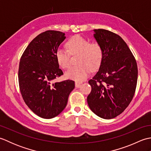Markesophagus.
Returning <instances> with one entry per match:
<instances>
[{
    "instance_id": "34e87169",
    "label": "esophagus",
    "mask_w": 151,
    "mask_h": 151,
    "mask_svg": "<svg viewBox=\"0 0 151 151\" xmlns=\"http://www.w3.org/2000/svg\"><path fill=\"white\" fill-rule=\"evenodd\" d=\"M82 84V82H75V86L76 88H80V86Z\"/></svg>"
}]
</instances>
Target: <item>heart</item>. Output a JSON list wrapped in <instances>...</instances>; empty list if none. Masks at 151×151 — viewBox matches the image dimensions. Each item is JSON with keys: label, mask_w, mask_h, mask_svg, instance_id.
<instances>
[{"label": "heart", "mask_w": 151, "mask_h": 151, "mask_svg": "<svg viewBox=\"0 0 151 151\" xmlns=\"http://www.w3.org/2000/svg\"><path fill=\"white\" fill-rule=\"evenodd\" d=\"M67 50L58 49L56 52V59L62 69H67L70 64V56L78 54L76 63L65 72L67 78L75 81H82L88 77L91 69L94 70L101 65L103 58V50L97 41L89 42L86 38L76 35L66 43Z\"/></svg>", "instance_id": "1"}]
</instances>
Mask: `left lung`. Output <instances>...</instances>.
Masks as SVG:
<instances>
[{
	"label": "left lung",
	"mask_w": 151,
	"mask_h": 151,
	"mask_svg": "<svg viewBox=\"0 0 151 151\" xmlns=\"http://www.w3.org/2000/svg\"><path fill=\"white\" fill-rule=\"evenodd\" d=\"M94 37L103 50L96 75L88 81L89 108L97 116L110 119L120 115L132 101L137 81L135 58L124 41L112 32L94 30Z\"/></svg>",
	"instance_id": "obj_1"
}]
</instances>
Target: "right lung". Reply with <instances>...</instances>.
Wrapping results in <instances>:
<instances>
[{
    "instance_id": "obj_1",
    "label": "right lung",
    "mask_w": 151,
    "mask_h": 151,
    "mask_svg": "<svg viewBox=\"0 0 151 151\" xmlns=\"http://www.w3.org/2000/svg\"><path fill=\"white\" fill-rule=\"evenodd\" d=\"M65 39L62 32H44L28 45L19 62L18 78L22 99L35 114L44 119L58 115L75 88L71 80L52 83L63 75L55 54Z\"/></svg>"
}]
</instances>
